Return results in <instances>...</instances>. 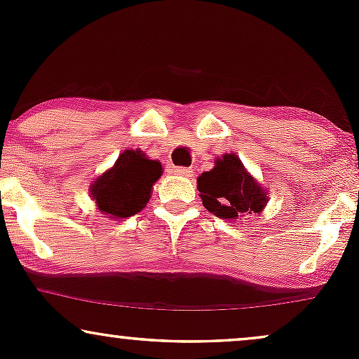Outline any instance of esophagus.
I'll return each instance as SVG.
<instances>
[{
  "mask_svg": "<svg viewBox=\"0 0 359 359\" xmlns=\"http://www.w3.org/2000/svg\"><path fill=\"white\" fill-rule=\"evenodd\" d=\"M174 174L182 175V177H192L194 170L191 167H174Z\"/></svg>",
  "mask_w": 359,
  "mask_h": 359,
  "instance_id": "obj_1",
  "label": "esophagus"
}]
</instances>
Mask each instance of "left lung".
<instances>
[{
    "label": "left lung",
    "mask_w": 359,
    "mask_h": 359,
    "mask_svg": "<svg viewBox=\"0 0 359 359\" xmlns=\"http://www.w3.org/2000/svg\"><path fill=\"white\" fill-rule=\"evenodd\" d=\"M197 189L204 208L226 221L259 214L269 197V192L248 174L240 156L234 154L221 156L212 170L203 172L197 179Z\"/></svg>",
    "instance_id": "obj_1"
}]
</instances>
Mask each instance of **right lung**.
Masks as SVG:
<instances>
[{
	"label": "right lung",
	"instance_id": "obj_1",
	"mask_svg": "<svg viewBox=\"0 0 359 359\" xmlns=\"http://www.w3.org/2000/svg\"><path fill=\"white\" fill-rule=\"evenodd\" d=\"M160 162L150 160L140 150H125L108 172L90 185V199L111 219H125L145 208L151 187L162 175Z\"/></svg>",
	"mask_w": 359,
	"mask_h": 359
}]
</instances>
